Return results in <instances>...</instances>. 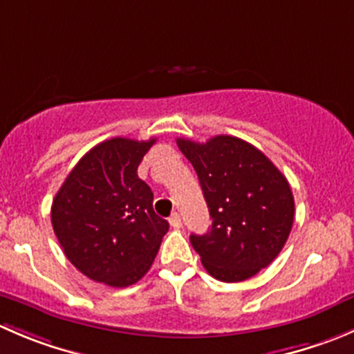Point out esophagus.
<instances>
[{"label":"esophagus","instance_id":"34e87169","mask_svg":"<svg viewBox=\"0 0 354 354\" xmlns=\"http://www.w3.org/2000/svg\"><path fill=\"white\" fill-rule=\"evenodd\" d=\"M169 224H171V227H174V230H180V227L183 226V223H181V216H180V214H178V212L171 214Z\"/></svg>","mask_w":354,"mask_h":354}]
</instances>
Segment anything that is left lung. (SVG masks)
<instances>
[{"label": "left lung", "instance_id": "8db88e82", "mask_svg": "<svg viewBox=\"0 0 354 354\" xmlns=\"http://www.w3.org/2000/svg\"><path fill=\"white\" fill-rule=\"evenodd\" d=\"M176 144L197 171L212 217L210 231L190 236L203 267L224 283L255 276L291 233L295 198L286 176L263 152L231 135Z\"/></svg>", "mask_w": 354, "mask_h": 354}]
</instances>
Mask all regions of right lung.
Wrapping results in <instances>:
<instances>
[{"label": "right lung", "instance_id": "add662e5", "mask_svg": "<svg viewBox=\"0 0 354 354\" xmlns=\"http://www.w3.org/2000/svg\"><path fill=\"white\" fill-rule=\"evenodd\" d=\"M156 138L114 137L70 171L51 207V223L66 259L95 283L127 288L147 274L167 221L156 216L154 194L137 169Z\"/></svg>", "mask_w": 354, "mask_h": 354}]
</instances>
